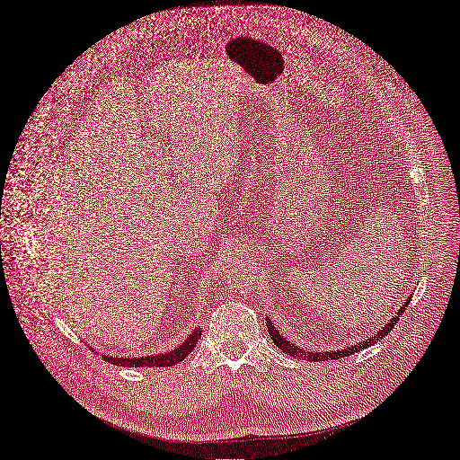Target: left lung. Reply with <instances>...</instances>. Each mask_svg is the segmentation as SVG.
Returning <instances> with one entry per match:
<instances>
[{"mask_svg": "<svg viewBox=\"0 0 460 460\" xmlns=\"http://www.w3.org/2000/svg\"><path fill=\"white\" fill-rule=\"evenodd\" d=\"M409 302H411V298L403 304V307H400V313L398 314H402L403 311H405V307L409 305ZM398 314H394L393 316V321L391 323H386V326L383 328V330H379V333L377 335H374L372 339H367V341H363V342H359V344H353L351 348H344V349H337V351H319V353H311V351H305V349H302V348H298V346H295L293 342H289V341H286L284 337L279 335V332H276V328H272V323H269V319H267V330H269V335H270V339H272V342L279 348V349H284L288 356H293V358H304V359H309V361H333V359H341V358H348V356H351V353H356V351H361V349H365V348H368V346H372V344H376L379 339H383L386 333H391V330L394 328V324L398 323V319L400 316Z\"/></svg>", "mask_w": 460, "mask_h": 460, "instance_id": "obj_1", "label": "left lung"}]
</instances>
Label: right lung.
I'll return each instance as SVG.
<instances>
[{"label": "right lung", "instance_id": "right-lung-1", "mask_svg": "<svg viewBox=\"0 0 460 460\" xmlns=\"http://www.w3.org/2000/svg\"><path fill=\"white\" fill-rule=\"evenodd\" d=\"M199 337H200V330H195L184 344H181L179 348H174L171 351H165V353H160V356H149V358H109L107 359L114 365H121V367H172L176 363L184 361L190 353L193 351V348L197 346L199 342Z\"/></svg>", "mask_w": 460, "mask_h": 460}]
</instances>
